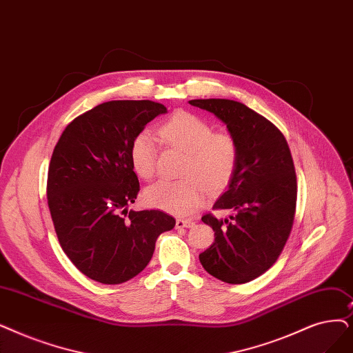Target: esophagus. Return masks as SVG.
Here are the masks:
<instances>
[{"label": "esophagus", "mask_w": 353, "mask_h": 353, "mask_svg": "<svg viewBox=\"0 0 353 353\" xmlns=\"http://www.w3.org/2000/svg\"><path fill=\"white\" fill-rule=\"evenodd\" d=\"M194 225L193 221L190 219H177L176 221V228L177 229H183V228H192Z\"/></svg>", "instance_id": "obj_1"}]
</instances>
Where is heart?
<instances>
[{
	"instance_id": "obj_1",
	"label": "heart",
	"mask_w": 353,
	"mask_h": 353,
	"mask_svg": "<svg viewBox=\"0 0 353 353\" xmlns=\"http://www.w3.org/2000/svg\"><path fill=\"white\" fill-rule=\"evenodd\" d=\"M160 139L186 152V161L177 181L159 180L143 192L145 205L188 216L206 202L208 189L219 192L234 179L239 147L231 134L213 132L210 122L192 112L180 111L164 121L159 128ZM130 160L134 172L150 179L156 172L157 145L151 134L141 131L130 145Z\"/></svg>"
}]
</instances>
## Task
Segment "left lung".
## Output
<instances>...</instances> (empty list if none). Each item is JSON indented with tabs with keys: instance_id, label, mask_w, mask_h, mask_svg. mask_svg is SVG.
Masks as SVG:
<instances>
[{
	"instance_id": "obj_1",
	"label": "left lung",
	"mask_w": 353,
	"mask_h": 353,
	"mask_svg": "<svg viewBox=\"0 0 353 353\" xmlns=\"http://www.w3.org/2000/svg\"><path fill=\"white\" fill-rule=\"evenodd\" d=\"M212 112L239 147L234 179L213 209H231L225 219L205 214L214 242L199 255L214 279L243 284L264 274L280 256L294 222L297 180L281 131L247 105L231 99H193Z\"/></svg>"
}]
</instances>
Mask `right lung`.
<instances>
[{"label": "right lung", "mask_w": 353, "mask_h": 353, "mask_svg": "<svg viewBox=\"0 0 353 353\" xmlns=\"http://www.w3.org/2000/svg\"><path fill=\"white\" fill-rule=\"evenodd\" d=\"M167 108L110 101L74 118L53 150L48 203L60 247L82 274L121 284L140 274L160 234L176 221L161 210H128L140 192L130 145Z\"/></svg>", "instance_id": "add662e5"}]
</instances>
